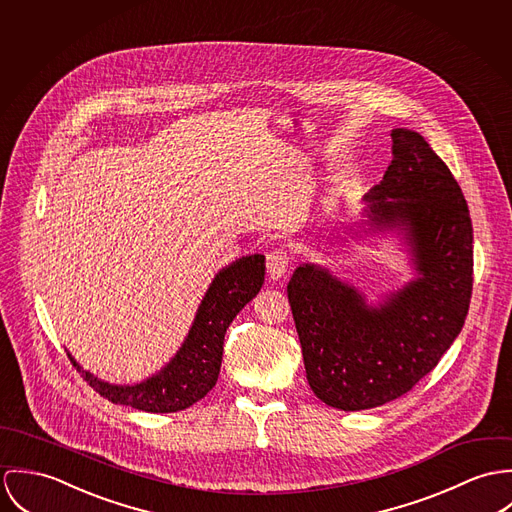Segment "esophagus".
<instances>
[{"instance_id":"1","label":"esophagus","mask_w":512,"mask_h":512,"mask_svg":"<svg viewBox=\"0 0 512 512\" xmlns=\"http://www.w3.org/2000/svg\"><path fill=\"white\" fill-rule=\"evenodd\" d=\"M290 267V255L284 249H275L267 255V271L271 279H283Z\"/></svg>"}]
</instances>
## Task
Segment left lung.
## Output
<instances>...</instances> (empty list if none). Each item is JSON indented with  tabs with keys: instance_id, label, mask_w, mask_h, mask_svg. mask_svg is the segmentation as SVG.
Returning <instances> with one entry per match:
<instances>
[{
	"instance_id": "8db88e82",
	"label": "left lung",
	"mask_w": 512,
	"mask_h": 512,
	"mask_svg": "<svg viewBox=\"0 0 512 512\" xmlns=\"http://www.w3.org/2000/svg\"><path fill=\"white\" fill-rule=\"evenodd\" d=\"M391 137L393 161L363 198V222L402 233L418 277L379 306L312 263L286 286L308 385L340 410L408 393L459 336L471 300L473 228L463 192L420 133L398 127Z\"/></svg>"
}]
</instances>
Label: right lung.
<instances>
[{
	"mask_svg": "<svg viewBox=\"0 0 512 512\" xmlns=\"http://www.w3.org/2000/svg\"><path fill=\"white\" fill-rule=\"evenodd\" d=\"M265 281V255H247L222 269L210 284L192 328L171 361L137 385H110L84 371L68 353L84 381L112 400L143 412H178L206 397L220 375L224 338L239 310L249 304Z\"/></svg>",
	"mask_w": 512,
	"mask_h": 512,
	"instance_id": "obj_1",
	"label": "right lung"
}]
</instances>
